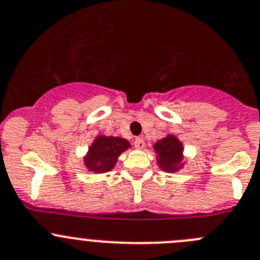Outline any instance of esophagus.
Instances as JSON below:
<instances>
[{"instance_id":"esophagus-1","label":"esophagus","mask_w":260,"mask_h":260,"mask_svg":"<svg viewBox=\"0 0 260 260\" xmlns=\"http://www.w3.org/2000/svg\"><path fill=\"white\" fill-rule=\"evenodd\" d=\"M133 144H135V147L136 149H144L145 147V141L144 140H142V138H140V137H137L135 140V142H133Z\"/></svg>"}]
</instances>
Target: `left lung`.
<instances>
[{"label":"left lung","instance_id":"8db88e82","mask_svg":"<svg viewBox=\"0 0 260 260\" xmlns=\"http://www.w3.org/2000/svg\"><path fill=\"white\" fill-rule=\"evenodd\" d=\"M154 150L157 154V164L163 171L177 172L182 167L183 146L176 136L169 135L163 140L157 141L154 145Z\"/></svg>","mask_w":260,"mask_h":260}]
</instances>
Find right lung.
<instances>
[{
  "instance_id": "obj_1",
  "label": "right lung",
  "mask_w": 260,
  "mask_h": 260,
  "mask_svg": "<svg viewBox=\"0 0 260 260\" xmlns=\"http://www.w3.org/2000/svg\"><path fill=\"white\" fill-rule=\"evenodd\" d=\"M131 147L129 142L120 137L99 136L88 149L84 166L94 173H105L115 166L118 156Z\"/></svg>"
}]
</instances>
